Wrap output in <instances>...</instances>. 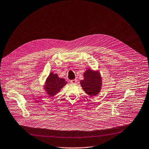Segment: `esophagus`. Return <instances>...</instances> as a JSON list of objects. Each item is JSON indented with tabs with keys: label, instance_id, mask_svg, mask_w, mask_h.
I'll use <instances>...</instances> for the list:
<instances>
[{
	"label": "esophagus",
	"instance_id": "esophagus-1",
	"mask_svg": "<svg viewBox=\"0 0 149 149\" xmlns=\"http://www.w3.org/2000/svg\"><path fill=\"white\" fill-rule=\"evenodd\" d=\"M77 82V79H72V80H71V81H70V83H71V84H76Z\"/></svg>",
	"mask_w": 149,
	"mask_h": 149
}]
</instances>
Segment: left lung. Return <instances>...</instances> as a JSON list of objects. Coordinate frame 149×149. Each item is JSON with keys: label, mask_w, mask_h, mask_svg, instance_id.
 Returning <instances> with one entry per match:
<instances>
[{"label": "left lung", "mask_w": 149, "mask_h": 149, "mask_svg": "<svg viewBox=\"0 0 149 149\" xmlns=\"http://www.w3.org/2000/svg\"><path fill=\"white\" fill-rule=\"evenodd\" d=\"M84 78L80 84L85 92L90 97L98 94L102 85V79L99 71L89 68L84 73Z\"/></svg>", "instance_id": "1"}]
</instances>
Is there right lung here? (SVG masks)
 Wrapping results in <instances>:
<instances>
[{"mask_svg":"<svg viewBox=\"0 0 149 149\" xmlns=\"http://www.w3.org/2000/svg\"><path fill=\"white\" fill-rule=\"evenodd\" d=\"M67 84L64 78H59L57 74L51 72L45 82L43 88L48 96L54 97Z\"/></svg>","mask_w":149,"mask_h":149,"instance_id":"add662e5","label":"right lung"}]
</instances>
